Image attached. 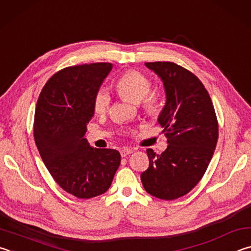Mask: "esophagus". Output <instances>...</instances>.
I'll return each mask as SVG.
<instances>
[{
	"label": "esophagus",
	"instance_id": "34e87169",
	"mask_svg": "<svg viewBox=\"0 0 251 251\" xmlns=\"http://www.w3.org/2000/svg\"><path fill=\"white\" fill-rule=\"evenodd\" d=\"M133 152V149H130V148H122L120 150V154L122 157H126V155L131 154V153Z\"/></svg>",
	"mask_w": 251,
	"mask_h": 251
}]
</instances>
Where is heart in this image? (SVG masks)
<instances>
[{"label": "heart", "instance_id": "b5f03b06", "mask_svg": "<svg viewBox=\"0 0 251 251\" xmlns=\"http://www.w3.org/2000/svg\"><path fill=\"white\" fill-rule=\"evenodd\" d=\"M152 82L146 75L131 70L118 79L116 88L119 94L133 103H141L142 109L150 116H155L161 108V96L157 90H151ZM110 94L107 88L101 86L94 97V110L102 114L110 105Z\"/></svg>", "mask_w": 251, "mask_h": 251}]
</instances>
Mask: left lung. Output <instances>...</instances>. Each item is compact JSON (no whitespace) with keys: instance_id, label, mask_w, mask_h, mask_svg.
I'll return each mask as SVG.
<instances>
[{"instance_id":"left-lung-1","label":"left lung","mask_w":251,"mask_h":251,"mask_svg":"<svg viewBox=\"0 0 251 251\" xmlns=\"http://www.w3.org/2000/svg\"><path fill=\"white\" fill-rule=\"evenodd\" d=\"M146 66L163 81L166 102L157 121L169 146L161 154L148 149L150 164L141 181L149 194L172 201L203 177L217 144L218 122L207 90L190 70L171 61Z\"/></svg>"}]
</instances>
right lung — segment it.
I'll list each match as a JSON object with an SVG mask.
<instances>
[{
    "instance_id": "right-lung-1",
    "label": "right lung",
    "mask_w": 251,
    "mask_h": 251,
    "mask_svg": "<svg viewBox=\"0 0 251 251\" xmlns=\"http://www.w3.org/2000/svg\"><path fill=\"white\" fill-rule=\"evenodd\" d=\"M111 69L110 63L61 69L37 100L34 139L39 154L56 183L78 199L107 192L120 165L117 150L92 148L85 138L95 94Z\"/></svg>"
}]
</instances>
